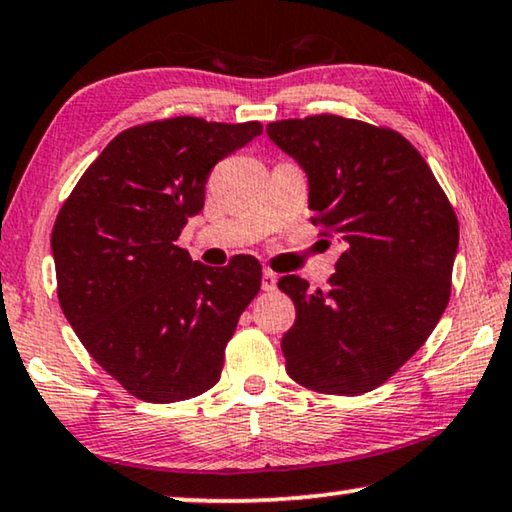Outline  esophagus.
<instances>
[{
  "mask_svg": "<svg viewBox=\"0 0 512 512\" xmlns=\"http://www.w3.org/2000/svg\"><path fill=\"white\" fill-rule=\"evenodd\" d=\"M276 282H278V276L273 271L266 269L262 273V289H264V292H271V289H276Z\"/></svg>",
  "mask_w": 512,
  "mask_h": 512,
  "instance_id": "obj_1",
  "label": "esophagus"
}]
</instances>
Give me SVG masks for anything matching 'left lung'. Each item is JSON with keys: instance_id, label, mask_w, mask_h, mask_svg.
<instances>
[{"instance_id": "1", "label": "left lung", "mask_w": 512, "mask_h": 512, "mask_svg": "<svg viewBox=\"0 0 512 512\" xmlns=\"http://www.w3.org/2000/svg\"><path fill=\"white\" fill-rule=\"evenodd\" d=\"M266 133L308 177L312 223L345 250L326 289L285 276L296 305L282 335L287 375L331 395H361L423 347L451 296L460 227L423 156L400 133L317 114Z\"/></svg>"}]
</instances>
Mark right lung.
I'll list each match as a JSON object with an SVG mask.
<instances>
[{"label": "right lung", "instance_id": "obj_1", "mask_svg": "<svg viewBox=\"0 0 512 512\" xmlns=\"http://www.w3.org/2000/svg\"><path fill=\"white\" fill-rule=\"evenodd\" d=\"M257 135V121L195 117L119 133L55 220L61 310L94 361L144 402L209 391L262 285L255 257L213 269L177 246L188 218L204 209L211 167Z\"/></svg>", "mask_w": 512, "mask_h": 512}]
</instances>
